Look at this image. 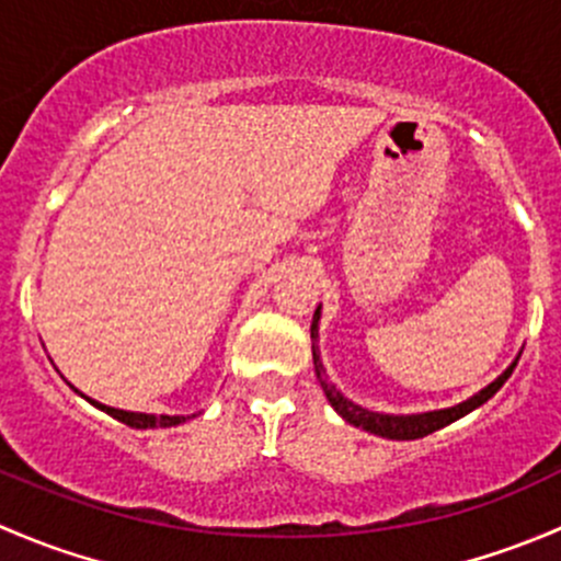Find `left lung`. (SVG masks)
Listing matches in <instances>:
<instances>
[{
	"label": "left lung",
	"mask_w": 561,
	"mask_h": 561,
	"mask_svg": "<svg viewBox=\"0 0 561 561\" xmlns=\"http://www.w3.org/2000/svg\"><path fill=\"white\" fill-rule=\"evenodd\" d=\"M320 309L322 307H317L314 317H312V360H314V375H317V380H320L328 404H331L333 410H336L339 415L350 423V426L364 428V432L377 434V437H386V439L428 437V434H434V432H439V428L456 423L458 417L469 415V412L478 410V407H483L485 401L496 393V390L505 386L507 377H511L513 369H516L518 358H522V353H518L516 360H513V364L507 366V369L502 371L494 382H489V386H485L483 390H478L474 396H469V399L461 401V404L445 407V410L415 412V415H386V412H371V410H366V407L350 401L342 390L328 380V371H325V366H322V358H320V344H317L320 342Z\"/></svg>",
	"instance_id": "left-lung-1"
}]
</instances>
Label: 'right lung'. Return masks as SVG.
<instances>
[{"label":"right lung","mask_w":561,"mask_h":561,"mask_svg":"<svg viewBox=\"0 0 561 561\" xmlns=\"http://www.w3.org/2000/svg\"><path fill=\"white\" fill-rule=\"evenodd\" d=\"M76 393H81V390H76ZM83 396V393H81ZM83 399L89 401V404H94L98 410L107 412L111 417H116V421L127 423V426L133 428H171V426H179V423H184L186 417H195V415H149V412H129V410H116V407H107V404H100V401L89 399V396H83Z\"/></svg>","instance_id":"add662e5"}]
</instances>
